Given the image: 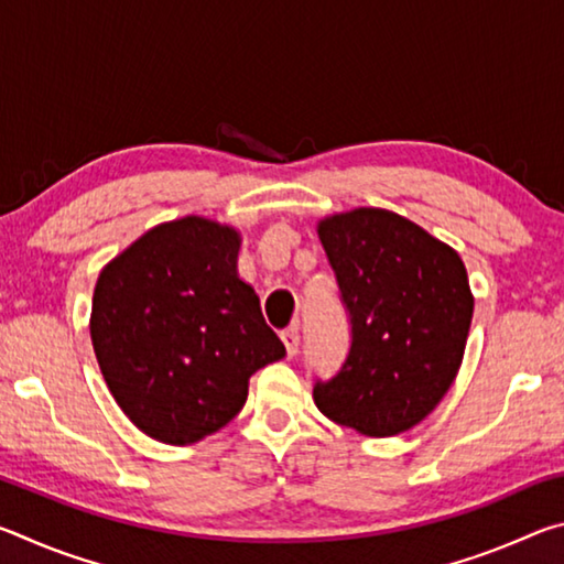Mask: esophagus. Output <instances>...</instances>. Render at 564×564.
<instances>
[{"mask_svg":"<svg viewBox=\"0 0 564 564\" xmlns=\"http://www.w3.org/2000/svg\"><path fill=\"white\" fill-rule=\"evenodd\" d=\"M281 340H283V346H285V352H289V358H293L295 352H299V346H301L299 326H291V328H285V330L281 333Z\"/></svg>","mask_w":564,"mask_h":564,"instance_id":"1","label":"esophagus"}]
</instances>
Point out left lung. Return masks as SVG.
Instances as JSON below:
<instances>
[{"label":"left lung","instance_id":"obj_1","mask_svg":"<svg viewBox=\"0 0 564 564\" xmlns=\"http://www.w3.org/2000/svg\"><path fill=\"white\" fill-rule=\"evenodd\" d=\"M318 238L350 321V350L313 400L333 423L370 437L431 415L460 370L473 293L465 263L425 228L386 208L323 218Z\"/></svg>","mask_w":564,"mask_h":564}]
</instances>
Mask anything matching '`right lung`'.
<instances>
[{"label":"right lung","mask_w":564,"mask_h":564,"mask_svg":"<svg viewBox=\"0 0 564 564\" xmlns=\"http://www.w3.org/2000/svg\"><path fill=\"white\" fill-rule=\"evenodd\" d=\"M236 228L186 216L104 265L91 343L113 400L141 433L188 445L221 431L248 378L285 356L259 295L238 279Z\"/></svg>","instance_id":"add662e5"}]
</instances>
